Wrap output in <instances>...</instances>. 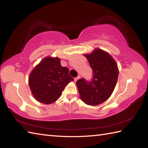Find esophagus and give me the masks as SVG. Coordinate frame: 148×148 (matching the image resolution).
I'll use <instances>...</instances> for the list:
<instances>
[{
	"label": "esophagus",
	"mask_w": 148,
	"mask_h": 148,
	"mask_svg": "<svg viewBox=\"0 0 148 148\" xmlns=\"http://www.w3.org/2000/svg\"><path fill=\"white\" fill-rule=\"evenodd\" d=\"M80 77H81V76H78L77 77H75V78H74V81H75V82H76V81H77L78 79H79Z\"/></svg>",
	"instance_id": "esophagus-1"
}]
</instances>
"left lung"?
Listing matches in <instances>:
<instances>
[{
  "label": "left lung",
  "instance_id": "obj_1",
  "mask_svg": "<svg viewBox=\"0 0 148 148\" xmlns=\"http://www.w3.org/2000/svg\"><path fill=\"white\" fill-rule=\"evenodd\" d=\"M84 56L92 69L93 77L90 81L84 78L77 80V89L84 103L97 106L111 95L118 77V66L112 56L101 49H96Z\"/></svg>",
  "mask_w": 148,
  "mask_h": 148
}]
</instances>
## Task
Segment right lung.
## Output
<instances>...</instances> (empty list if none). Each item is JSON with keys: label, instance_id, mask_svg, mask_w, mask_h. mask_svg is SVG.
<instances>
[{"label": "right lung", "instance_id": "right-lung-1", "mask_svg": "<svg viewBox=\"0 0 148 148\" xmlns=\"http://www.w3.org/2000/svg\"><path fill=\"white\" fill-rule=\"evenodd\" d=\"M74 78L69 74V69L62 67L58 58L46 57L33 69L29 78V84L37 101L46 104L52 103Z\"/></svg>", "mask_w": 148, "mask_h": 148}]
</instances>
